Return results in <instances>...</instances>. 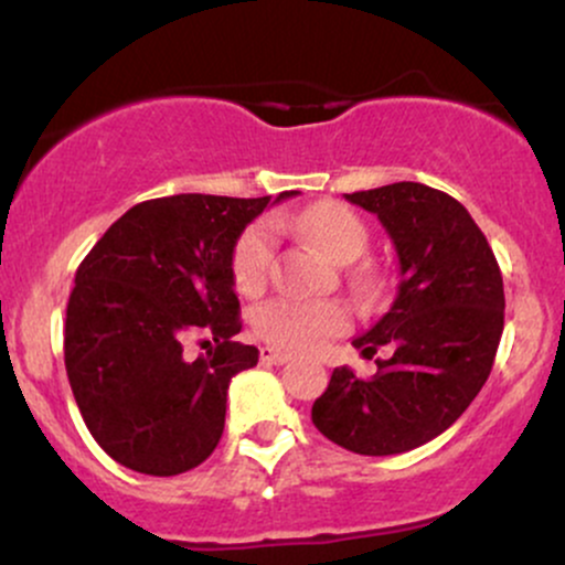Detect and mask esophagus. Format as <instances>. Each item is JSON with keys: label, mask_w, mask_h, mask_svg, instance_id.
<instances>
[{"label": "esophagus", "mask_w": 565, "mask_h": 565, "mask_svg": "<svg viewBox=\"0 0 565 565\" xmlns=\"http://www.w3.org/2000/svg\"><path fill=\"white\" fill-rule=\"evenodd\" d=\"M260 361L263 364H289L291 361V353H287V350H278V348H260Z\"/></svg>", "instance_id": "34e87169"}]
</instances>
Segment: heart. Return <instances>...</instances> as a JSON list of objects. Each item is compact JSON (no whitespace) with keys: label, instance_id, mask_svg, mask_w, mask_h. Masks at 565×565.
<instances>
[{"label":"heart","instance_id":"obj_1","mask_svg":"<svg viewBox=\"0 0 565 565\" xmlns=\"http://www.w3.org/2000/svg\"><path fill=\"white\" fill-rule=\"evenodd\" d=\"M276 225H289L308 233L316 244L337 263H353L364 255L369 244L366 225L355 212L337 201L310 206L302 215L274 220H257L238 236L231 255V276L238 289L252 295L268 281L276 257ZM252 327L260 340L287 350H316L329 337L348 327V313L342 305L323 300H297V297H274L257 305L252 313Z\"/></svg>","mask_w":565,"mask_h":565}]
</instances>
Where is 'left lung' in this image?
Masks as SVG:
<instances>
[{"instance_id":"obj_1","label":"left lung","mask_w":565,"mask_h":565,"mask_svg":"<svg viewBox=\"0 0 565 565\" xmlns=\"http://www.w3.org/2000/svg\"><path fill=\"white\" fill-rule=\"evenodd\" d=\"M380 217L398 255V295L353 345L377 374L332 372L313 425L342 449L387 457L427 444L462 417L489 380L504 329V289L494 252L470 212L423 183L345 193Z\"/></svg>"}]
</instances>
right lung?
<instances>
[{
  "label": "right lung",
  "mask_w": 565,
  "mask_h": 565,
  "mask_svg": "<svg viewBox=\"0 0 565 565\" xmlns=\"http://www.w3.org/2000/svg\"><path fill=\"white\" fill-rule=\"evenodd\" d=\"M268 201L206 193L142 201L76 268L66 374L87 430L125 468L178 476L220 444L231 377L260 359L255 345L233 340L242 308L231 255ZM193 333L216 342L196 362L182 353Z\"/></svg>",
  "instance_id": "1"
}]
</instances>
